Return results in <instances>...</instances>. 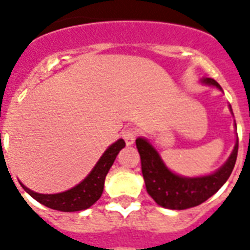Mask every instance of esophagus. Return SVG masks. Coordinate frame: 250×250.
Wrapping results in <instances>:
<instances>
[{"label": "esophagus", "instance_id": "34e87169", "mask_svg": "<svg viewBox=\"0 0 250 250\" xmlns=\"http://www.w3.org/2000/svg\"><path fill=\"white\" fill-rule=\"evenodd\" d=\"M136 136H137L136 129H133V128H127L125 132L122 133V137L125 139V144L127 145H132L133 143H135V140H136Z\"/></svg>", "mask_w": 250, "mask_h": 250}]
</instances>
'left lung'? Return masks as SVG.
<instances>
[{
    "label": "left lung",
    "mask_w": 250,
    "mask_h": 250,
    "mask_svg": "<svg viewBox=\"0 0 250 250\" xmlns=\"http://www.w3.org/2000/svg\"><path fill=\"white\" fill-rule=\"evenodd\" d=\"M201 82L206 85L222 89L221 85L211 78H204ZM136 148L140 154L141 171L149 196L162 208L184 210L205 202L227 182L236 164L239 139L235 143L231 156L221 168L213 174L197 178H186L168 170L158 152L146 139H136Z\"/></svg>",
    "instance_id": "1"
}]
</instances>
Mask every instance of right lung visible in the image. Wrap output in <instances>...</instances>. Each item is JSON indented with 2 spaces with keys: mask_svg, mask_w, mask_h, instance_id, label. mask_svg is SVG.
I'll return each instance as SVG.
<instances>
[{
  "mask_svg": "<svg viewBox=\"0 0 250 250\" xmlns=\"http://www.w3.org/2000/svg\"><path fill=\"white\" fill-rule=\"evenodd\" d=\"M125 146V143L123 139H119L111 144L106 152L102 154V157L98 160L93 170L90 171L89 175L84 179L83 182L79 183L71 189L62 192V193L56 194H42L36 193L33 190L28 189L27 187H23V189L32 196L36 201L45 205L50 209L60 210V211H80L85 210L93 205L98 198L101 197L102 190H104V184H105V178L109 172L110 167L113 166L114 161L117 158L118 153Z\"/></svg>",
  "mask_w": 250,
  "mask_h": 250,
  "instance_id": "add662e5",
  "label": "right lung"
}]
</instances>
